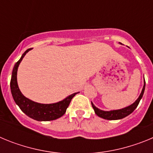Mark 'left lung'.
<instances>
[{"label": "left lung", "mask_w": 153, "mask_h": 153, "mask_svg": "<svg viewBox=\"0 0 153 153\" xmlns=\"http://www.w3.org/2000/svg\"><path fill=\"white\" fill-rule=\"evenodd\" d=\"M145 85H146V81H144V86H143V90H142L141 94L140 95L139 98L136 100V102L134 103H132L130 106H127V107L123 108V109H118V110H112V111H103V110H101V109H98L97 107H96L94 105H93V102H91L92 106H93L94 111H95L96 114L98 116V117H101L102 119H105V120H120V119H123L124 117L129 116V114L134 111L135 109L137 107V106L140 103V100L142 99L143 96V93H144V90H145Z\"/></svg>", "instance_id": "8db88e82"}]
</instances>
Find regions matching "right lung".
<instances>
[{
    "label": "right lung",
    "instance_id": "1",
    "mask_svg": "<svg viewBox=\"0 0 153 153\" xmlns=\"http://www.w3.org/2000/svg\"><path fill=\"white\" fill-rule=\"evenodd\" d=\"M30 50V49H27L23 53L21 59L15 63L13 67L10 79V90L13 98L20 109L27 117L33 120L37 121H51L56 120L61 117L66 113V110L70 105L71 100L77 93H73L60 102L52 104L38 103L24 97L21 93V90H19L17 81V73L19 64Z\"/></svg>",
    "mask_w": 153,
    "mask_h": 153
}]
</instances>
